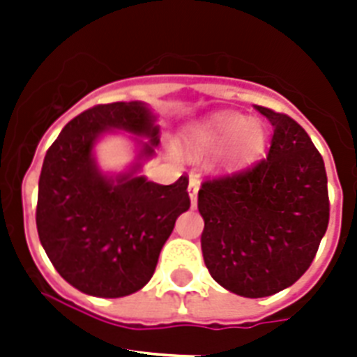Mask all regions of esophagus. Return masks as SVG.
I'll return each instance as SVG.
<instances>
[{"mask_svg": "<svg viewBox=\"0 0 357 357\" xmlns=\"http://www.w3.org/2000/svg\"><path fill=\"white\" fill-rule=\"evenodd\" d=\"M198 189H200V179H198V176H190L189 196H190V202H192V207H196V196H198Z\"/></svg>", "mask_w": 357, "mask_h": 357, "instance_id": "34e87169", "label": "esophagus"}]
</instances>
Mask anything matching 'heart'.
I'll return each mask as SVG.
<instances>
[{"mask_svg":"<svg viewBox=\"0 0 357 357\" xmlns=\"http://www.w3.org/2000/svg\"><path fill=\"white\" fill-rule=\"evenodd\" d=\"M195 151L220 150V165L226 168L243 167L265 146V129L257 120H246L237 113H218L196 123L185 137Z\"/></svg>","mask_w":357,"mask_h":357,"instance_id":"1","label":"heart"}]
</instances>
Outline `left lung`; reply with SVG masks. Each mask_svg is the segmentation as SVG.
Instances as JSON below:
<instances>
[{
  "instance_id": "8db88e82",
  "label": "left lung",
  "mask_w": 357,
  "mask_h": 357,
  "mask_svg": "<svg viewBox=\"0 0 357 357\" xmlns=\"http://www.w3.org/2000/svg\"><path fill=\"white\" fill-rule=\"evenodd\" d=\"M255 109L274 129L266 159L198 190L207 271L246 298L291 287L315 259L330 220L326 168L310 135L287 114Z\"/></svg>"
}]
</instances>
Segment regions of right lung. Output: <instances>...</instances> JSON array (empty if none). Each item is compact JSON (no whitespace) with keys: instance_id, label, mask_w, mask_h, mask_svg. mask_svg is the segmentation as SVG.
Here are the masks:
<instances>
[{"instance_id":"right-lung-1","label":"right lung","mask_w":357,"mask_h":357,"mask_svg":"<svg viewBox=\"0 0 357 357\" xmlns=\"http://www.w3.org/2000/svg\"><path fill=\"white\" fill-rule=\"evenodd\" d=\"M122 128L146 136L139 161L119 176L103 174L93 144ZM159 144L155 114L142 102L86 109L50 146L36 202V229L55 271L81 293L120 298L137 293L155 272L176 218L190 207L189 178L159 185L139 176L140 159Z\"/></svg>"}]
</instances>
